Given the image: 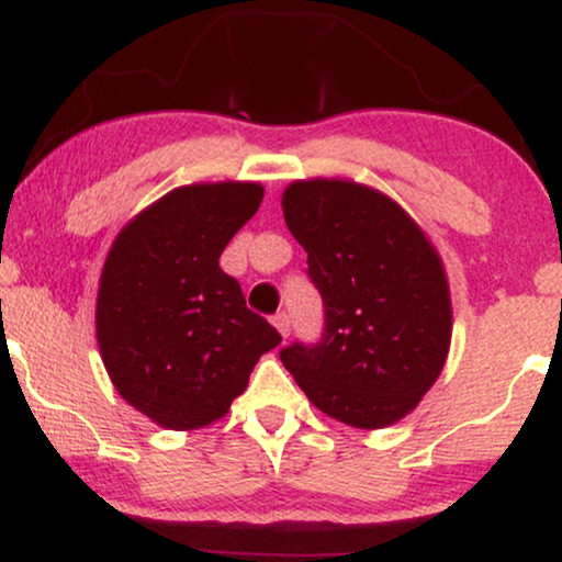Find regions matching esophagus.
I'll return each mask as SVG.
<instances>
[{"instance_id":"esophagus-1","label":"esophagus","mask_w":562,"mask_h":562,"mask_svg":"<svg viewBox=\"0 0 562 562\" xmlns=\"http://www.w3.org/2000/svg\"><path fill=\"white\" fill-rule=\"evenodd\" d=\"M272 322H274L277 330H280L282 338H288V335H290V314H285V312H277L274 317H272Z\"/></svg>"}]
</instances>
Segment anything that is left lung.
I'll use <instances>...</instances> for the list:
<instances>
[{
	"mask_svg": "<svg viewBox=\"0 0 562 562\" xmlns=\"http://www.w3.org/2000/svg\"><path fill=\"white\" fill-rule=\"evenodd\" d=\"M282 211L325 306L319 338L282 348V364L335 420H402L449 351V288L434 245L391 198L340 179L293 182Z\"/></svg>",
	"mask_w": 562,
	"mask_h": 562,
	"instance_id": "left-lung-1",
	"label": "left lung"
}]
</instances>
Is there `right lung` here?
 <instances>
[{
	"label": "right lung",
	"mask_w": 562,
	"mask_h": 562,
	"mask_svg": "<svg viewBox=\"0 0 562 562\" xmlns=\"http://www.w3.org/2000/svg\"><path fill=\"white\" fill-rule=\"evenodd\" d=\"M254 182L179 187L115 237L100 293L97 344L115 391L164 428L218 420L282 335L245 306L218 267L259 211Z\"/></svg>",
	"instance_id": "add662e5"
}]
</instances>
